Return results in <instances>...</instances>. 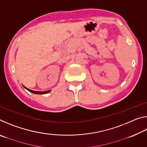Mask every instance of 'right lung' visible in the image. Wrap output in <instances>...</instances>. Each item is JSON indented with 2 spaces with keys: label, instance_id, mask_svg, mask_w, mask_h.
<instances>
[{
  "label": "right lung",
  "instance_id": "right-lung-1",
  "mask_svg": "<svg viewBox=\"0 0 147 147\" xmlns=\"http://www.w3.org/2000/svg\"><path fill=\"white\" fill-rule=\"evenodd\" d=\"M23 87L24 88H25L26 89H27V90L29 91L30 92H31V93H34V94H46V93H49L50 91H51V90L49 91H33V90H31V89H29L27 88H26V87H24L23 86Z\"/></svg>",
  "mask_w": 147,
  "mask_h": 147
}]
</instances>
